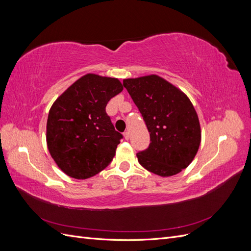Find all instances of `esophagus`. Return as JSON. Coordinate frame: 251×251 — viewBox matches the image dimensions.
<instances>
[{
	"label": "esophagus",
	"instance_id": "obj_1",
	"mask_svg": "<svg viewBox=\"0 0 251 251\" xmlns=\"http://www.w3.org/2000/svg\"><path fill=\"white\" fill-rule=\"evenodd\" d=\"M124 136H125V139H126V140L130 139V133H128V132H125Z\"/></svg>",
	"mask_w": 251,
	"mask_h": 251
}]
</instances>
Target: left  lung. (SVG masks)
<instances>
[{
	"mask_svg": "<svg viewBox=\"0 0 251 251\" xmlns=\"http://www.w3.org/2000/svg\"><path fill=\"white\" fill-rule=\"evenodd\" d=\"M150 133L139 163L160 177L179 174L192 163L201 143L198 114L187 95L156 74L124 79Z\"/></svg>",
	"mask_w": 251,
	"mask_h": 251,
	"instance_id": "8db88e82",
	"label": "left lung"
}]
</instances>
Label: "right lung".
<instances>
[{
  "label": "right lung",
  "instance_id": "add662e5",
  "mask_svg": "<svg viewBox=\"0 0 251 251\" xmlns=\"http://www.w3.org/2000/svg\"><path fill=\"white\" fill-rule=\"evenodd\" d=\"M123 90L118 78L88 73L53 102L47 120V147L67 176L88 179L112 161L123 135L115 131L105 107Z\"/></svg>",
  "mask_w": 251,
  "mask_h": 251
}]
</instances>
